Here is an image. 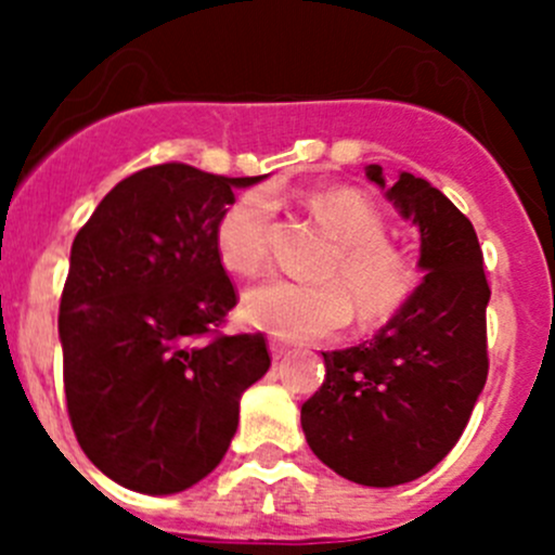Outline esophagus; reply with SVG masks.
Listing matches in <instances>:
<instances>
[{
  "label": "esophagus",
  "instance_id": "34e87169",
  "mask_svg": "<svg viewBox=\"0 0 555 555\" xmlns=\"http://www.w3.org/2000/svg\"><path fill=\"white\" fill-rule=\"evenodd\" d=\"M268 349H271V357H273V362H279V360H284V357H287L289 346H287V344H282V340L271 338V340H268Z\"/></svg>",
  "mask_w": 555,
  "mask_h": 555
}]
</instances>
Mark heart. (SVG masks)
Returning a JSON list of instances; mask_svg holds the SVG:
<instances>
[{
  "label": "heart",
  "mask_w": 555,
  "mask_h": 555,
  "mask_svg": "<svg viewBox=\"0 0 555 555\" xmlns=\"http://www.w3.org/2000/svg\"><path fill=\"white\" fill-rule=\"evenodd\" d=\"M306 201L340 242L319 276L327 284L268 279L244 293V322L287 340H322L349 324L354 306L365 324L395 317L411 300L418 273L402 251L386 244L382 211L354 188H319ZM271 195L266 190L238 195L217 222L222 266L242 276L260 273L271 249Z\"/></svg>",
  "instance_id": "heart-1"
}]
</instances>
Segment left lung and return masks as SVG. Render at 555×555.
<instances>
[{
    "label": "left lung",
    "instance_id": "left-lung-1",
    "mask_svg": "<svg viewBox=\"0 0 555 555\" xmlns=\"http://www.w3.org/2000/svg\"><path fill=\"white\" fill-rule=\"evenodd\" d=\"M402 220L422 236L424 282L360 346L322 351L324 382L300 408L306 440L330 469L360 486L422 478L462 438L489 376L491 289L475 228L438 188L365 166Z\"/></svg>",
    "mask_w": 555,
    "mask_h": 555
}]
</instances>
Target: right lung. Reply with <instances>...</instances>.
<instances>
[{"label": "right lung", "mask_w": 555, "mask_h": 555, "mask_svg": "<svg viewBox=\"0 0 555 555\" xmlns=\"http://www.w3.org/2000/svg\"><path fill=\"white\" fill-rule=\"evenodd\" d=\"M160 164L117 182L75 236L59 338L72 429L86 456L139 494H177L211 473L238 402L271 367L262 333L215 335L236 306L215 233L233 190Z\"/></svg>", "instance_id": "add662e5"}]
</instances>
